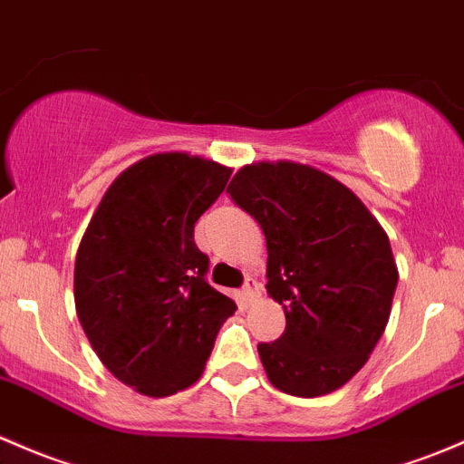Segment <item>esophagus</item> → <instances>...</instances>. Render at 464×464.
I'll use <instances>...</instances> for the list:
<instances>
[{
  "mask_svg": "<svg viewBox=\"0 0 464 464\" xmlns=\"http://www.w3.org/2000/svg\"><path fill=\"white\" fill-rule=\"evenodd\" d=\"M242 291H245V297H246L248 302H256L257 297H260V285H257V282L253 280V277H248L245 289H242Z\"/></svg>",
  "mask_w": 464,
  "mask_h": 464,
  "instance_id": "esophagus-1",
  "label": "esophagus"
}]
</instances>
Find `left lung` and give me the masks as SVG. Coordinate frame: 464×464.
Returning a JSON list of instances; mask_svg holds the SVG:
<instances>
[{
    "label": "left lung",
    "mask_w": 464,
    "mask_h": 464,
    "mask_svg": "<svg viewBox=\"0 0 464 464\" xmlns=\"http://www.w3.org/2000/svg\"><path fill=\"white\" fill-rule=\"evenodd\" d=\"M227 193L266 237V294L286 329L257 344L276 389L318 398L347 384L378 344L398 285L389 236L362 199L309 164L253 162Z\"/></svg>",
    "instance_id": "1"
}]
</instances>
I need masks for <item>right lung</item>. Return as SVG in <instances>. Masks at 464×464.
Returning <instances> with one entry per match:
<instances>
[{
	"mask_svg": "<svg viewBox=\"0 0 464 464\" xmlns=\"http://www.w3.org/2000/svg\"><path fill=\"white\" fill-rule=\"evenodd\" d=\"M233 169L184 150L121 170L92 213L75 257V311L120 382L164 398L198 382L236 302L213 289L195 246L199 216Z\"/></svg>",
	"mask_w": 464,
	"mask_h": 464,
	"instance_id": "add662e5",
	"label": "right lung"
}]
</instances>
